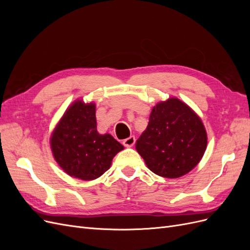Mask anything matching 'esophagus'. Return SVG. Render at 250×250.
<instances>
[{
    "mask_svg": "<svg viewBox=\"0 0 250 250\" xmlns=\"http://www.w3.org/2000/svg\"><path fill=\"white\" fill-rule=\"evenodd\" d=\"M134 144H135V138L134 137H129V138H127L123 141V145L125 147H128V148L132 147Z\"/></svg>",
    "mask_w": 250,
    "mask_h": 250,
    "instance_id": "1",
    "label": "esophagus"
}]
</instances>
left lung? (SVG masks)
<instances>
[{"label":"left lung","instance_id":"left-lung-1","mask_svg":"<svg viewBox=\"0 0 250 250\" xmlns=\"http://www.w3.org/2000/svg\"><path fill=\"white\" fill-rule=\"evenodd\" d=\"M207 144L200 118L187 104L171 98L153 107L135 148L156 175L177 178L196 167Z\"/></svg>","mask_w":250,"mask_h":250}]
</instances>
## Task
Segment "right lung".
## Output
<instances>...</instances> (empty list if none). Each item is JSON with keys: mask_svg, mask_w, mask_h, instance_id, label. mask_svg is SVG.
<instances>
[{"mask_svg": "<svg viewBox=\"0 0 250 250\" xmlns=\"http://www.w3.org/2000/svg\"><path fill=\"white\" fill-rule=\"evenodd\" d=\"M56 162L70 176L93 180L107 171L123 145L97 131L95 104L76 101L66 110L51 138Z\"/></svg>", "mask_w": 250, "mask_h": 250, "instance_id": "add662e5", "label": "right lung"}]
</instances>
